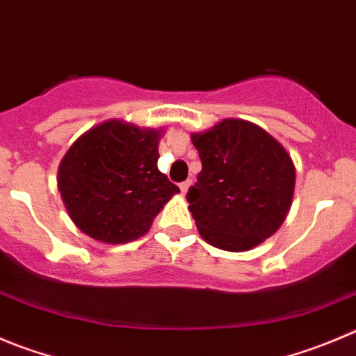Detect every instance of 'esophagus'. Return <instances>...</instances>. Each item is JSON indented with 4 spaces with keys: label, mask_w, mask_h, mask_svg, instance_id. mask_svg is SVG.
<instances>
[{
    "label": "esophagus",
    "mask_w": 356,
    "mask_h": 356,
    "mask_svg": "<svg viewBox=\"0 0 356 356\" xmlns=\"http://www.w3.org/2000/svg\"><path fill=\"white\" fill-rule=\"evenodd\" d=\"M191 185H192V181H191V180L181 181V184H180V191H181V194H187V191H188V187H191Z\"/></svg>",
    "instance_id": "esophagus-1"
}]
</instances>
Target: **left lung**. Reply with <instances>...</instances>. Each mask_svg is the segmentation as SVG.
Returning a JSON list of instances; mask_svg holds the SVG:
<instances>
[{
  "mask_svg": "<svg viewBox=\"0 0 356 356\" xmlns=\"http://www.w3.org/2000/svg\"><path fill=\"white\" fill-rule=\"evenodd\" d=\"M192 143L202 169L187 201L202 239L227 252H246L273 236L296 187V168L285 148L239 118L192 134Z\"/></svg>",
  "mask_w": 356,
  "mask_h": 356,
  "instance_id": "1",
  "label": "left lung"
}]
</instances>
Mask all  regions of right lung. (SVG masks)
I'll use <instances>...</instances> for the list:
<instances>
[{"instance_id": "1", "label": "right lung", "mask_w": 356, "mask_h": 356, "mask_svg": "<svg viewBox=\"0 0 356 356\" xmlns=\"http://www.w3.org/2000/svg\"><path fill=\"white\" fill-rule=\"evenodd\" d=\"M155 129L110 120L74 141L59 165V192L80 231L103 243H129L180 188L157 168Z\"/></svg>"}]
</instances>
